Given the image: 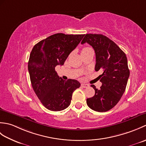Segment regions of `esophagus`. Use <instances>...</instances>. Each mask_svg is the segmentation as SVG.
I'll return each instance as SVG.
<instances>
[{
    "label": "esophagus",
    "instance_id": "34e87169",
    "mask_svg": "<svg viewBox=\"0 0 146 146\" xmlns=\"http://www.w3.org/2000/svg\"><path fill=\"white\" fill-rule=\"evenodd\" d=\"M81 86H82V87H83V88H88L89 86V85L85 84V83H82Z\"/></svg>",
    "mask_w": 146,
    "mask_h": 146
}]
</instances>
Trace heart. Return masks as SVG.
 <instances>
[{"instance_id":"obj_1","label":"heart","mask_w":146,"mask_h":146,"mask_svg":"<svg viewBox=\"0 0 146 146\" xmlns=\"http://www.w3.org/2000/svg\"><path fill=\"white\" fill-rule=\"evenodd\" d=\"M91 49V48H88V47H85V48H83L82 51V52H84V51H87V50H88V49Z\"/></svg>"}]
</instances>
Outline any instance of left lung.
I'll return each mask as SVG.
<instances>
[{
  "mask_svg": "<svg viewBox=\"0 0 146 146\" xmlns=\"http://www.w3.org/2000/svg\"><path fill=\"white\" fill-rule=\"evenodd\" d=\"M85 42L95 50V71H103L98 76L102 83L100 89L91 85L95 94L86 99V104L95 111H107L115 106L125 90L130 75L127 59L125 52L105 36L86 34L81 43Z\"/></svg>",
  "mask_w": 146,
  "mask_h": 146,
  "instance_id": "left-lung-1",
  "label": "left lung"
}]
</instances>
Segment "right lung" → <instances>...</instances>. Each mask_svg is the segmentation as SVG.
I'll list each match as a JSON object with an SVG mask.
<instances>
[{
    "instance_id": "1",
    "label": "right lung",
    "mask_w": 146,
    "mask_h": 146,
    "mask_svg": "<svg viewBox=\"0 0 146 146\" xmlns=\"http://www.w3.org/2000/svg\"><path fill=\"white\" fill-rule=\"evenodd\" d=\"M84 35L55 34L37 43L31 52L28 71L33 88L42 104L49 110L66 108L73 92L80 86L76 80L62 79L55 67L64 64Z\"/></svg>"
}]
</instances>
